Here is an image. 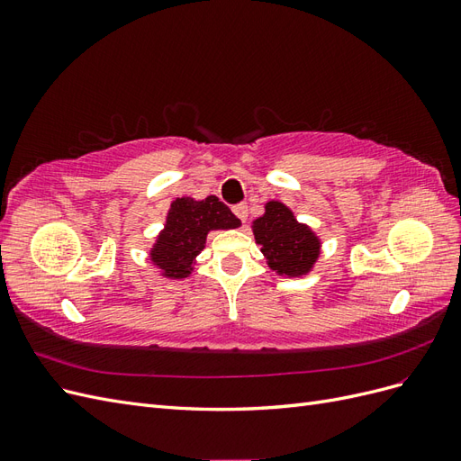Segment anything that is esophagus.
Wrapping results in <instances>:
<instances>
[{"instance_id": "esophagus-1", "label": "esophagus", "mask_w": 461, "mask_h": 461, "mask_svg": "<svg viewBox=\"0 0 461 461\" xmlns=\"http://www.w3.org/2000/svg\"><path fill=\"white\" fill-rule=\"evenodd\" d=\"M232 212H234V215L239 217L242 222H246V221H248V205H246V203L234 205V207H232Z\"/></svg>"}]
</instances>
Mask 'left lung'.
<instances>
[{"instance_id": "left-lung-1", "label": "left lung", "mask_w": 461, "mask_h": 461, "mask_svg": "<svg viewBox=\"0 0 461 461\" xmlns=\"http://www.w3.org/2000/svg\"><path fill=\"white\" fill-rule=\"evenodd\" d=\"M252 230L275 273L302 276L312 271L321 240L308 225L296 221L285 203L275 200L265 203V213L252 222Z\"/></svg>"}]
</instances>
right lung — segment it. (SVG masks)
<instances>
[{
    "mask_svg": "<svg viewBox=\"0 0 461 461\" xmlns=\"http://www.w3.org/2000/svg\"><path fill=\"white\" fill-rule=\"evenodd\" d=\"M240 219L219 202L217 196L205 200L176 198L167 213L165 229L153 244L149 259L167 278H186L205 248L209 230L239 229Z\"/></svg>",
    "mask_w": 461,
    "mask_h": 461,
    "instance_id": "obj_1",
    "label": "right lung"
}]
</instances>
